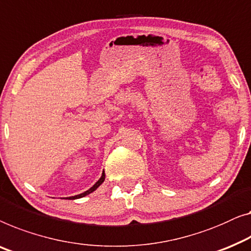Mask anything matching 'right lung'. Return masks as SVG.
I'll return each instance as SVG.
<instances>
[{
    "label": "right lung",
    "mask_w": 251,
    "mask_h": 251,
    "mask_svg": "<svg viewBox=\"0 0 251 251\" xmlns=\"http://www.w3.org/2000/svg\"><path fill=\"white\" fill-rule=\"evenodd\" d=\"M104 180H105V173H104V171H103V173H101V176L100 177V180L97 181V182L94 184V186L92 187V188H89L88 190L87 191H85V192H82V194H79V195H75V196H72V197H68L69 199H78V198H82V197H85V196H87V195H89V194H92L93 191H95L97 188H99L101 183L104 182Z\"/></svg>",
    "instance_id": "obj_1"
}]
</instances>
